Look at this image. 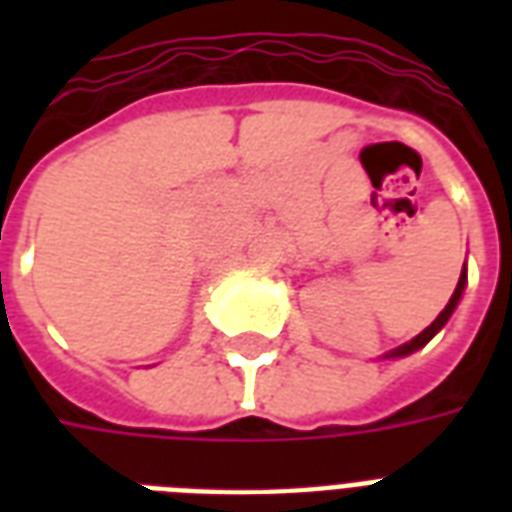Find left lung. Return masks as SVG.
<instances>
[{"instance_id": "obj_1", "label": "left lung", "mask_w": 512, "mask_h": 512, "mask_svg": "<svg viewBox=\"0 0 512 512\" xmlns=\"http://www.w3.org/2000/svg\"><path fill=\"white\" fill-rule=\"evenodd\" d=\"M463 288H466V263H463V271H461V279H458V285H455V293L450 296V301H447V307L439 312V318L430 323L428 329H422V332L414 337V340H408V343L397 345V348H392V351H386L381 359H403V356L414 354V351H419V348H425V345L436 337V334L447 326V321L452 318V312H455V307H458V301H461L463 296Z\"/></svg>"}]
</instances>
